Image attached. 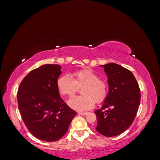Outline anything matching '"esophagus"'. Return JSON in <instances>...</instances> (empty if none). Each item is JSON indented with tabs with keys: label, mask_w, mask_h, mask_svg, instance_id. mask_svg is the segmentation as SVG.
Here are the masks:
<instances>
[{
	"label": "esophagus",
	"mask_w": 160,
	"mask_h": 160,
	"mask_svg": "<svg viewBox=\"0 0 160 160\" xmlns=\"http://www.w3.org/2000/svg\"><path fill=\"white\" fill-rule=\"evenodd\" d=\"M78 113L81 115H85L88 114V112H79Z\"/></svg>",
	"instance_id": "esophagus-1"
}]
</instances>
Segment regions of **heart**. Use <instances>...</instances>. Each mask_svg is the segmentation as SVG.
<instances>
[{"mask_svg": "<svg viewBox=\"0 0 160 160\" xmlns=\"http://www.w3.org/2000/svg\"><path fill=\"white\" fill-rule=\"evenodd\" d=\"M57 87L59 93L71 98L77 93V88H82L83 95L75 97L69 101L70 107L79 111H88L93 108L95 103H101L105 101L108 93V83L89 68L77 70L72 72L71 77L63 75L57 81Z\"/></svg>", "mask_w": 160, "mask_h": 160, "instance_id": "obj_1", "label": "heart"}]
</instances>
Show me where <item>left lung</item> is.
I'll return each mask as SVG.
<instances>
[{
  "instance_id": "obj_1",
  "label": "left lung",
  "mask_w": 160,
  "mask_h": 160,
  "mask_svg": "<svg viewBox=\"0 0 160 160\" xmlns=\"http://www.w3.org/2000/svg\"><path fill=\"white\" fill-rule=\"evenodd\" d=\"M101 66L108 76L109 93L102 108L95 111L96 130L104 136L113 137L132 124L141 94L137 80L129 70L113 62Z\"/></svg>"
}]
</instances>
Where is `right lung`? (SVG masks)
Segmentation results:
<instances>
[{
    "mask_svg": "<svg viewBox=\"0 0 160 160\" xmlns=\"http://www.w3.org/2000/svg\"><path fill=\"white\" fill-rule=\"evenodd\" d=\"M59 65L47 64L31 71L17 91L18 107L24 123L34 136L55 142L67 133L76 111L59 95L57 81Z\"/></svg>",
    "mask_w": 160,
    "mask_h": 160,
    "instance_id": "obj_1",
    "label": "right lung"
}]
</instances>
